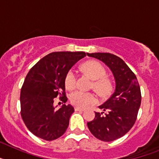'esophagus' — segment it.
<instances>
[{
	"instance_id": "esophagus-1",
	"label": "esophagus",
	"mask_w": 159,
	"mask_h": 159,
	"mask_svg": "<svg viewBox=\"0 0 159 159\" xmlns=\"http://www.w3.org/2000/svg\"><path fill=\"white\" fill-rule=\"evenodd\" d=\"M75 111H85V109H84V108H81V107H75Z\"/></svg>"
}]
</instances>
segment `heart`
Returning <instances> with one entry per match:
<instances>
[{
	"label": "heart",
	"mask_w": 159,
	"mask_h": 159,
	"mask_svg": "<svg viewBox=\"0 0 159 159\" xmlns=\"http://www.w3.org/2000/svg\"><path fill=\"white\" fill-rule=\"evenodd\" d=\"M83 69L93 79L94 89L102 96H106L111 90V82L107 75L105 67L97 61H88L83 65ZM66 88L71 89L76 83V72L74 68L68 70L64 79ZM70 102L78 107H88L96 102V97L92 92L75 90L70 94Z\"/></svg>",
	"instance_id": "obj_1"
}]
</instances>
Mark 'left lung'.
Here are the masks:
<instances>
[{
  "instance_id": "8db88e82",
  "label": "left lung",
  "mask_w": 159,
  "mask_h": 159,
  "mask_svg": "<svg viewBox=\"0 0 159 159\" xmlns=\"http://www.w3.org/2000/svg\"><path fill=\"white\" fill-rule=\"evenodd\" d=\"M110 67L116 80V90L99 107L95 119L88 123L90 131L98 139L111 142L123 137L134 126L141 104V91L134 73L126 63L111 53H87Z\"/></svg>"
}]
</instances>
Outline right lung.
Masks as SVG:
<instances>
[{
  "label": "right lung",
  "mask_w": 159,
  "mask_h": 159,
  "mask_svg": "<svg viewBox=\"0 0 159 159\" xmlns=\"http://www.w3.org/2000/svg\"><path fill=\"white\" fill-rule=\"evenodd\" d=\"M86 57L84 52H56L42 58L30 69L20 91V115L36 137L55 140L65 133L74 107L53 106L54 99L66 102L64 79L68 70Z\"/></svg>",
  "instance_id": "obj_1"
}]
</instances>
